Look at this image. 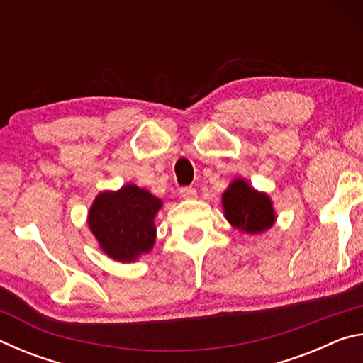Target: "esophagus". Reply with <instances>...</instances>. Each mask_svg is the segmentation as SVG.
Here are the masks:
<instances>
[{"mask_svg": "<svg viewBox=\"0 0 363 363\" xmlns=\"http://www.w3.org/2000/svg\"><path fill=\"white\" fill-rule=\"evenodd\" d=\"M179 194H181L182 199H186V200L196 199V190L194 187H182L179 190Z\"/></svg>", "mask_w": 363, "mask_h": 363, "instance_id": "obj_1", "label": "esophagus"}]
</instances>
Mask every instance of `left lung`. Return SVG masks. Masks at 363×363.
Instances as JSON below:
<instances>
[{
    "instance_id": "8db88e82",
    "label": "left lung",
    "mask_w": 363,
    "mask_h": 363,
    "mask_svg": "<svg viewBox=\"0 0 363 363\" xmlns=\"http://www.w3.org/2000/svg\"><path fill=\"white\" fill-rule=\"evenodd\" d=\"M224 216L235 229L262 233L275 223V211L269 195L257 192L245 179L232 181L223 194Z\"/></svg>"
}]
</instances>
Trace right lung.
<instances>
[{
	"label": "right lung",
	"mask_w": 363,
	"mask_h": 363,
	"mask_svg": "<svg viewBox=\"0 0 363 363\" xmlns=\"http://www.w3.org/2000/svg\"><path fill=\"white\" fill-rule=\"evenodd\" d=\"M162 200L145 189L126 184L101 192L88 214V225L101 250L118 262H134L155 243V214Z\"/></svg>",
	"instance_id": "1"
}]
</instances>
